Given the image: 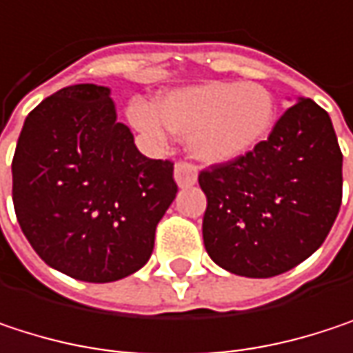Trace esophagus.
<instances>
[{
	"label": "esophagus",
	"mask_w": 353,
	"mask_h": 353,
	"mask_svg": "<svg viewBox=\"0 0 353 353\" xmlns=\"http://www.w3.org/2000/svg\"><path fill=\"white\" fill-rule=\"evenodd\" d=\"M174 176L179 188H188V185H194L196 179H198V170L194 163L190 161H177L176 170H174Z\"/></svg>",
	"instance_id": "obj_1"
}]
</instances>
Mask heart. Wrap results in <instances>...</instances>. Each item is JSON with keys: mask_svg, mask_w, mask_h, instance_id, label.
I'll return each instance as SVG.
<instances>
[{"mask_svg": "<svg viewBox=\"0 0 353 353\" xmlns=\"http://www.w3.org/2000/svg\"><path fill=\"white\" fill-rule=\"evenodd\" d=\"M128 116L151 139H163L165 126L185 134L198 159L216 163L245 155L268 137L276 120V100L255 81H210L170 92L157 108L132 102Z\"/></svg>", "mask_w": 353, "mask_h": 353, "instance_id": "b5f03b06", "label": "heart"}]
</instances>
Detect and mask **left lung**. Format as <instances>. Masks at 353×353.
I'll list each match as a JSON object with an SVG mask.
<instances>
[{
  "instance_id": "1",
  "label": "left lung",
  "mask_w": 353,
  "mask_h": 353,
  "mask_svg": "<svg viewBox=\"0 0 353 353\" xmlns=\"http://www.w3.org/2000/svg\"><path fill=\"white\" fill-rule=\"evenodd\" d=\"M341 163L329 114L303 98L249 153L202 170V237L212 261L272 278L311 257L341 206Z\"/></svg>"
}]
</instances>
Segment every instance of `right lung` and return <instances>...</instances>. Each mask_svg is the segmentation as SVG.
Here are the masks:
<instances>
[{
  "label": "right lung",
  "mask_w": 353,
  "mask_h": 353,
  "mask_svg": "<svg viewBox=\"0 0 353 353\" xmlns=\"http://www.w3.org/2000/svg\"><path fill=\"white\" fill-rule=\"evenodd\" d=\"M176 194L174 161L137 149L108 88L69 85L28 114L12 198L22 233L50 268L96 284L134 274Z\"/></svg>",
  "instance_id": "1"
}]
</instances>
